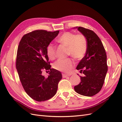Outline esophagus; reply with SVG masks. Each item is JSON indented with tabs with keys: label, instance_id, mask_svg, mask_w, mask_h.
I'll return each mask as SVG.
<instances>
[{
	"label": "esophagus",
	"instance_id": "1",
	"mask_svg": "<svg viewBox=\"0 0 122 122\" xmlns=\"http://www.w3.org/2000/svg\"><path fill=\"white\" fill-rule=\"evenodd\" d=\"M69 75L68 74H62V76H63V78H66L67 77V76H69Z\"/></svg>",
	"mask_w": 122,
	"mask_h": 122
}]
</instances>
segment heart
Listing matches in <instances>:
<instances>
[{
  "label": "heart",
  "instance_id": "b5f03b06",
  "mask_svg": "<svg viewBox=\"0 0 122 122\" xmlns=\"http://www.w3.org/2000/svg\"><path fill=\"white\" fill-rule=\"evenodd\" d=\"M58 42L67 47V55L76 59H80L85 55L87 48L86 38L83 35H76L71 32H65L58 38ZM47 55L51 60L56 57V47L53 44L47 47ZM74 66L71 58L59 59L54 63L53 67L57 70L63 72L70 71Z\"/></svg>",
  "mask_w": 122,
  "mask_h": 122
}]
</instances>
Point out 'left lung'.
Wrapping results in <instances>:
<instances>
[{
  "label": "left lung",
  "mask_w": 122,
  "mask_h": 122,
  "mask_svg": "<svg viewBox=\"0 0 122 122\" xmlns=\"http://www.w3.org/2000/svg\"><path fill=\"white\" fill-rule=\"evenodd\" d=\"M86 38L87 48L85 56L80 61L76 69L84 76H81V82L74 87L80 95L92 97L102 89L108 71L107 56L102 41L92 30L76 26Z\"/></svg>",
  "instance_id": "8db88e82"
}]
</instances>
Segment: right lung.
<instances>
[{
	"label": "right lung",
	"instance_id": "right-lung-1",
	"mask_svg": "<svg viewBox=\"0 0 122 122\" xmlns=\"http://www.w3.org/2000/svg\"><path fill=\"white\" fill-rule=\"evenodd\" d=\"M59 33V30H34L24 35L18 46L17 71L25 92L36 101H44L53 97L62 78L60 71L51 68L46 51L47 46ZM43 69L50 71L46 78L41 75Z\"/></svg>",
	"mask_w": 122,
	"mask_h": 122
}]
</instances>
